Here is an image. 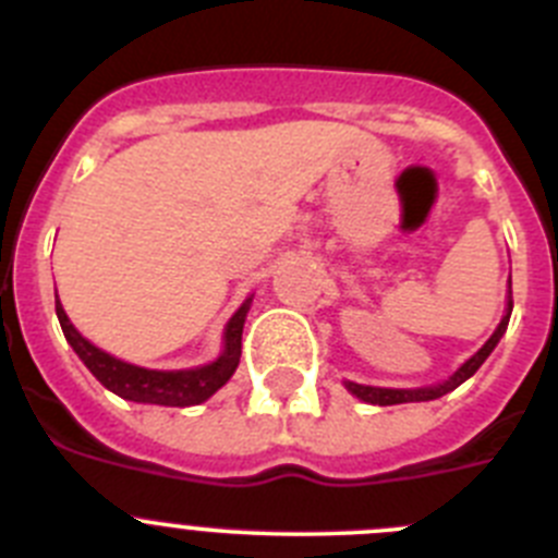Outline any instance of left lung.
Wrapping results in <instances>:
<instances>
[{
    "instance_id": "obj_1",
    "label": "left lung",
    "mask_w": 558,
    "mask_h": 558,
    "mask_svg": "<svg viewBox=\"0 0 558 558\" xmlns=\"http://www.w3.org/2000/svg\"><path fill=\"white\" fill-rule=\"evenodd\" d=\"M511 307H514V302H511V276H509V307H506V315H502V322L497 324L495 335H492L486 343H483L481 349H477L475 354H472L466 363H463L461 368H458L456 374H452L450 379H445V383H438V386H427V388H374V386H357V383H347L349 391L354 393L357 399H363V402H368V405H402V402H430V399H438L445 397V393L456 391L461 383H466V379L472 377V374L477 372V368L483 366V360L489 357L492 349L500 343L502 332H506V327H509V318H511Z\"/></svg>"
}]
</instances>
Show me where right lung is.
<instances>
[{"label":"right lung","mask_w":558,"mask_h":558,"mask_svg":"<svg viewBox=\"0 0 558 558\" xmlns=\"http://www.w3.org/2000/svg\"><path fill=\"white\" fill-rule=\"evenodd\" d=\"M251 299H245L243 307L231 315V322L226 324L223 332V354L218 360H211L206 366L184 368V372H156V368L131 366L125 360L111 357L108 352L97 349L95 343H88L72 322L63 313L61 302L56 293V313L61 322L63 335H66L69 347L75 349L77 357L86 363V368L100 379L108 391L117 397L131 399V402H147V405H165V408H190L201 405L211 393L223 388L229 377L234 374L240 354H243V324L248 315Z\"/></svg>","instance_id":"right-lung-1"}]
</instances>
